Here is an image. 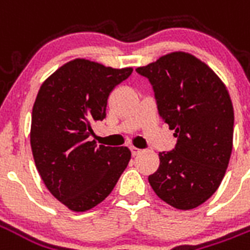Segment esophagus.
<instances>
[{"mask_svg":"<svg viewBox=\"0 0 250 250\" xmlns=\"http://www.w3.org/2000/svg\"><path fill=\"white\" fill-rule=\"evenodd\" d=\"M131 152H132V155H134V157H135V155H139V154H141L142 152V150L141 148H138V147H131Z\"/></svg>","mask_w":250,"mask_h":250,"instance_id":"esophagus-1","label":"esophagus"}]
</instances>
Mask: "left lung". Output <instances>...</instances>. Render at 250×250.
I'll return each instance as SVG.
<instances>
[{
  "mask_svg": "<svg viewBox=\"0 0 250 250\" xmlns=\"http://www.w3.org/2000/svg\"><path fill=\"white\" fill-rule=\"evenodd\" d=\"M151 83L162 119L178 138L159 152L152 190L179 210L202 205L222 182L233 148L234 112L225 84L190 53L173 52L136 68Z\"/></svg>",
  "mask_w": 250,
  "mask_h": 250,
  "instance_id": "left-lung-1",
  "label": "left lung"
}]
</instances>
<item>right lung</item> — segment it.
<instances>
[{"mask_svg":"<svg viewBox=\"0 0 250 250\" xmlns=\"http://www.w3.org/2000/svg\"><path fill=\"white\" fill-rule=\"evenodd\" d=\"M132 73L75 59L41 84L32 111L30 147L46 188L72 211L103 202L131 159L127 147L96 146L92 125L105 118L109 93Z\"/></svg>","mask_w":250,"mask_h":250,"instance_id":"1","label":"right lung"}]
</instances>
